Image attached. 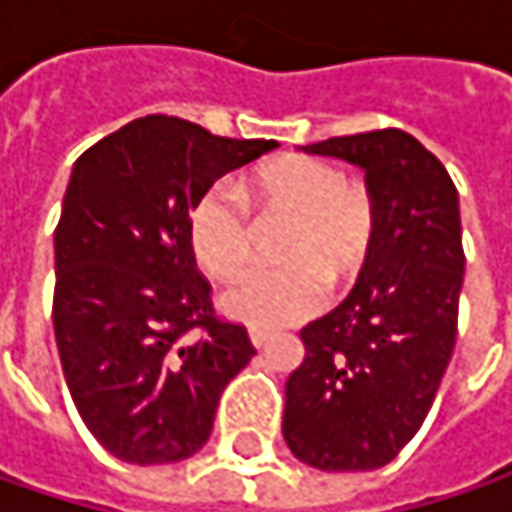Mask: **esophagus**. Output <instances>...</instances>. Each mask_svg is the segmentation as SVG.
I'll list each match as a JSON object with an SVG mask.
<instances>
[{
    "label": "esophagus",
    "mask_w": 512,
    "mask_h": 512,
    "mask_svg": "<svg viewBox=\"0 0 512 512\" xmlns=\"http://www.w3.org/2000/svg\"><path fill=\"white\" fill-rule=\"evenodd\" d=\"M249 338H252V344H255V347H266V344L272 341V332H263V329H252V332H249Z\"/></svg>",
    "instance_id": "1"
}]
</instances>
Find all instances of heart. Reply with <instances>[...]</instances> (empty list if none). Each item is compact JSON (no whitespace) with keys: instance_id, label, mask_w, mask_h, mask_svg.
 I'll list each match as a JSON object with an SVG mask.
<instances>
[{"instance_id":"obj_1","label":"heart","mask_w":512,"mask_h":512,"mask_svg":"<svg viewBox=\"0 0 512 512\" xmlns=\"http://www.w3.org/2000/svg\"><path fill=\"white\" fill-rule=\"evenodd\" d=\"M263 210L293 219L284 240V266L243 272L222 293V311L252 329H281L311 317L326 281L356 278L376 243L370 198L347 177L311 156H275L249 177ZM189 240L198 263L213 275H234L252 252L249 213L228 186H210L189 213Z\"/></svg>"}]
</instances>
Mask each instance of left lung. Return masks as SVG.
<instances>
[{"mask_svg": "<svg viewBox=\"0 0 512 512\" xmlns=\"http://www.w3.org/2000/svg\"><path fill=\"white\" fill-rule=\"evenodd\" d=\"M302 151L364 171L376 243L350 296L299 332L281 433L320 471H370L421 430L457 344L460 198L445 165L394 127Z\"/></svg>", "mask_w": 512, "mask_h": 512, "instance_id": "left-lung-1", "label": "left lung"}]
</instances>
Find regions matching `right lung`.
Returning <instances> with one entry per match:
<instances>
[{"label": "right lung", "instance_id": "1", "mask_svg": "<svg viewBox=\"0 0 512 512\" xmlns=\"http://www.w3.org/2000/svg\"><path fill=\"white\" fill-rule=\"evenodd\" d=\"M272 148L148 115L73 162L52 326L76 412L112 457L165 465L198 454L225 385L255 356L246 329L213 311L189 213L213 180Z\"/></svg>", "mask_w": 512, "mask_h": 512}]
</instances>
